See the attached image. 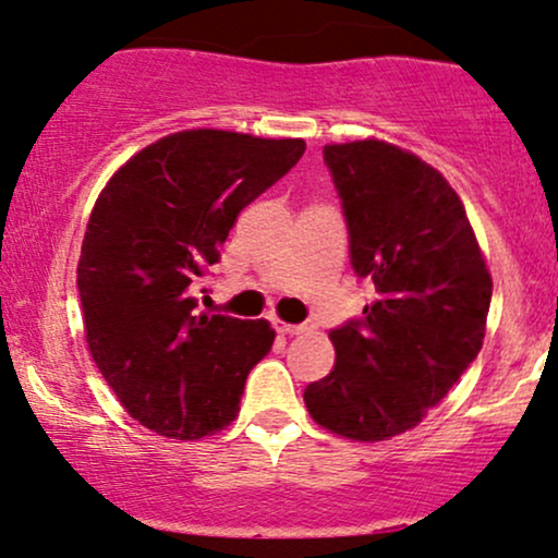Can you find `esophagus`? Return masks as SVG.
<instances>
[{
	"label": "esophagus",
	"mask_w": 558,
	"mask_h": 558,
	"mask_svg": "<svg viewBox=\"0 0 558 558\" xmlns=\"http://www.w3.org/2000/svg\"><path fill=\"white\" fill-rule=\"evenodd\" d=\"M275 328H278L283 336H299V332H310L312 325H288V323H275Z\"/></svg>",
	"instance_id": "obj_1"
}]
</instances>
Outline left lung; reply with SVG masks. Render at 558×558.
Listing matches in <instances>:
<instances>
[{
    "label": "left lung",
    "mask_w": 558,
    "mask_h": 558,
    "mask_svg": "<svg viewBox=\"0 0 558 558\" xmlns=\"http://www.w3.org/2000/svg\"><path fill=\"white\" fill-rule=\"evenodd\" d=\"M323 159L373 301L330 330L336 367L306 386L304 403L343 438L386 440L412 430L477 360L493 283L438 170L375 138L325 146Z\"/></svg>",
    "instance_id": "obj_1"
}]
</instances>
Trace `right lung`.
<instances>
[{"mask_svg":"<svg viewBox=\"0 0 558 558\" xmlns=\"http://www.w3.org/2000/svg\"><path fill=\"white\" fill-rule=\"evenodd\" d=\"M304 149L301 138L172 133L96 198L78 262L86 341L107 386L149 430L194 440L239 412L275 330L267 319L202 312L198 293L241 209Z\"/></svg>","mask_w":558,"mask_h":558,"instance_id":"add662e5","label":"right lung"}]
</instances>
